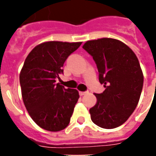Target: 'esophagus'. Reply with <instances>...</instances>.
<instances>
[{"mask_svg":"<svg viewBox=\"0 0 156 156\" xmlns=\"http://www.w3.org/2000/svg\"><path fill=\"white\" fill-rule=\"evenodd\" d=\"M88 92H79V94L81 95V96H83V95H85V94H88Z\"/></svg>","mask_w":156,"mask_h":156,"instance_id":"obj_1","label":"esophagus"}]
</instances>
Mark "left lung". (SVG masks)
<instances>
[{
    "instance_id": "obj_1",
    "label": "left lung",
    "mask_w": 156,
    "mask_h": 156,
    "mask_svg": "<svg viewBox=\"0 0 156 156\" xmlns=\"http://www.w3.org/2000/svg\"><path fill=\"white\" fill-rule=\"evenodd\" d=\"M83 48L91 55L105 90L95 94L96 105L89 109L92 121L104 129L119 127L136 108L144 76L136 55L127 45L114 38L86 41Z\"/></svg>"
}]
</instances>
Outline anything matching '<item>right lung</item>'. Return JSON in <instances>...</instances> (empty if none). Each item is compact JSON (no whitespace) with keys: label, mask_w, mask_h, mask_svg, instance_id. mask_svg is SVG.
<instances>
[{"label":"right lung","mask_w":156,"mask_h":156,"mask_svg":"<svg viewBox=\"0 0 156 156\" xmlns=\"http://www.w3.org/2000/svg\"><path fill=\"white\" fill-rule=\"evenodd\" d=\"M81 44L46 41L36 46L24 62L20 73L23 103L33 121L46 130H62L70 122L79 94L56 83V78H60L65 61Z\"/></svg>","instance_id":"add662e5"}]
</instances>
